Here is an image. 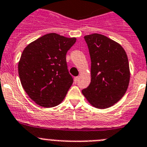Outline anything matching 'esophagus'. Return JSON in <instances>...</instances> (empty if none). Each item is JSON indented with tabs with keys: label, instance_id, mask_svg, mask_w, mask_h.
I'll return each instance as SVG.
<instances>
[{
	"label": "esophagus",
	"instance_id": "esophagus-1",
	"mask_svg": "<svg viewBox=\"0 0 147 147\" xmlns=\"http://www.w3.org/2000/svg\"><path fill=\"white\" fill-rule=\"evenodd\" d=\"M78 80H79V77H75V78H74V81H75V84L78 82Z\"/></svg>",
	"mask_w": 147,
	"mask_h": 147
}]
</instances>
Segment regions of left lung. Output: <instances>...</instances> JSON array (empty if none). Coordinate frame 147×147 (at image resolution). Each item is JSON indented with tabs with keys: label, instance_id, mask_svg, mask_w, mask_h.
<instances>
[{
	"label": "left lung",
	"instance_id": "obj_1",
	"mask_svg": "<svg viewBox=\"0 0 147 147\" xmlns=\"http://www.w3.org/2000/svg\"><path fill=\"white\" fill-rule=\"evenodd\" d=\"M91 58V82L82 90L93 107L106 109L124 95L129 83L128 58L117 42L100 34L84 37Z\"/></svg>",
	"mask_w": 147,
	"mask_h": 147
}]
</instances>
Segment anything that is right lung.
Masks as SVG:
<instances>
[{
    "mask_svg": "<svg viewBox=\"0 0 147 147\" xmlns=\"http://www.w3.org/2000/svg\"><path fill=\"white\" fill-rule=\"evenodd\" d=\"M75 41V38L49 33L23 51L18 63L20 82L29 98L40 107L61 104L72 86L66 55Z\"/></svg>",
    "mask_w": 147,
    "mask_h": 147,
    "instance_id": "obj_1",
    "label": "right lung"
}]
</instances>
